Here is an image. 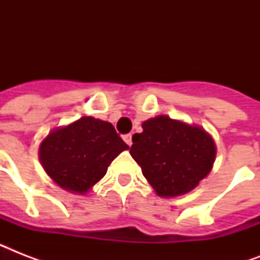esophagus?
<instances>
[{"mask_svg": "<svg viewBox=\"0 0 260 260\" xmlns=\"http://www.w3.org/2000/svg\"><path fill=\"white\" fill-rule=\"evenodd\" d=\"M122 139H124V142H125L128 146H131V144H132V135L131 134L124 135V136H122Z\"/></svg>", "mask_w": 260, "mask_h": 260, "instance_id": "esophagus-1", "label": "esophagus"}]
</instances>
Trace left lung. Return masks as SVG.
<instances>
[{
    "instance_id": "1",
    "label": "left lung",
    "mask_w": 260,
    "mask_h": 260,
    "mask_svg": "<svg viewBox=\"0 0 260 260\" xmlns=\"http://www.w3.org/2000/svg\"><path fill=\"white\" fill-rule=\"evenodd\" d=\"M142 126V134L132 136L129 152L158 196L189 193L212 170L216 146L202 128L167 116L150 118Z\"/></svg>"
}]
</instances>
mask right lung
<instances>
[{
  "instance_id": "right-lung-1",
  "label": "right lung",
  "mask_w": 260,
  "mask_h": 260,
  "mask_svg": "<svg viewBox=\"0 0 260 260\" xmlns=\"http://www.w3.org/2000/svg\"><path fill=\"white\" fill-rule=\"evenodd\" d=\"M128 148L110 122L86 116L52 131L40 144V162L60 187L83 194Z\"/></svg>"
}]
</instances>
